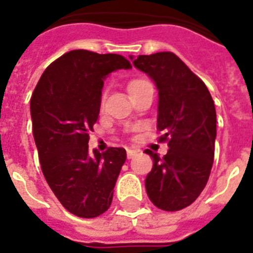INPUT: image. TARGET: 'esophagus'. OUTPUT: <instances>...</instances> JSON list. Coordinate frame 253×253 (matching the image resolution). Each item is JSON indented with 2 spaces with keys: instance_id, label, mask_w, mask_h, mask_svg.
<instances>
[{
  "instance_id": "34e87169",
  "label": "esophagus",
  "mask_w": 253,
  "mask_h": 253,
  "mask_svg": "<svg viewBox=\"0 0 253 253\" xmlns=\"http://www.w3.org/2000/svg\"><path fill=\"white\" fill-rule=\"evenodd\" d=\"M136 154H138V151H136V150H131V148H128V150H127V158H128V159H132V158H134Z\"/></svg>"
}]
</instances>
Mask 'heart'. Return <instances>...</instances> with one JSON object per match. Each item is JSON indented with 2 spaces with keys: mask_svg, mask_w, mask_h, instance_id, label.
Returning a JSON list of instances; mask_svg holds the SVG:
<instances>
[{
  "mask_svg": "<svg viewBox=\"0 0 253 253\" xmlns=\"http://www.w3.org/2000/svg\"><path fill=\"white\" fill-rule=\"evenodd\" d=\"M148 82L147 81H144V80H134V81H131L130 84H127V90H128V94H131V92H134L136 91V90H139V88H142L143 86H146ZM103 101H105V95L102 96V105H103Z\"/></svg>",
  "mask_w": 253,
  "mask_h": 253,
  "instance_id": "heart-1",
  "label": "heart"
}]
</instances>
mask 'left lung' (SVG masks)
Instances as JSON below:
<instances>
[{"label": "left lung", "instance_id": "left-lung-1", "mask_svg": "<svg viewBox=\"0 0 253 253\" xmlns=\"http://www.w3.org/2000/svg\"><path fill=\"white\" fill-rule=\"evenodd\" d=\"M158 88V130L169 152L154 161L146 191L154 206L179 211L194 203L207 184L215 151L216 110L207 86L171 51L130 57Z\"/></svg>", "mask_w": 253, "mask_h": 253}]
</instances>
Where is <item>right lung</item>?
Masks as SVG:
<instances>
[{"mask_svg": "<svg viewBox=\"0 0 253 253\" xmlns=\"http://www.w3.org/2000/svg\"><path fill=\"white\" fill-rule=\"evenodd\" d=\"M131 63L119 54L71 50L47 66L38 81L30 114L46 182L67 211L96 217L109 210L126 150H88L106 77Z\"/></svg>", "mask_w": 253, "mask_h": 253, "instance_id": "right-lung-1", "label": "right lung"}]
</instances>
